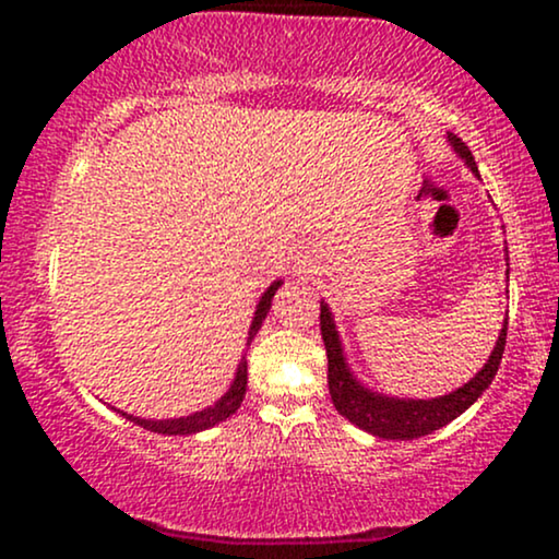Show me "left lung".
Instances as JSON below:
<instances>
[{
	"instance_id": "1",
	"label": "left lung",
	"mask_w": 559,
	"mask_h": 559,
	"mask_svg": "<svg viewBox=\"0 0 559 559\" xmlns=\"http://www.w3.org/2000/svg\"><path fill=\"white\" fill-rule=\"evenodd\" d=\"M447 141L452 144V150L457 152V157L463 159L467 168L478 173L476 159H473L465 141L454 136V133H447ZM507 278H510V262H507ZM320 333H323L325 355H329V391L338 415H344L346 420L355 423L362 431L378 436V439L409 441L439 431L447 423L460 418V415H463L473 402H478V396L491 386L493 376H497L499 370V362H502L507 320L502 331H499L497 344H493L484 368L460 389L449 391L444 396H433V400H407V396L381 394V391L365 386L360 378L355 376V370L349 368V362H346L336 320H333L331 307L325 305V301H320Z\"/></svg>"
}]
</instances>
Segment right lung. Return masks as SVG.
Returning <instances> with one entry per match:
<instances>
[{
	"instance_id": "add662e5",
	"label": "right lung",
	"mask_w": 559,
	"mask_h": 559,
	"mask_svg": "<svg viewBox=\"0 0 559 559\" xmlns=\"http://www.w3.org/2000/svg\"><path fill=\"white\" fill-rule=\"evenodd\" d=\"M281 284H284V281H273V284L265 288V294L260 297L258 307H254V318H252V325H249L247 346L252 344V338L258 336V331L262 329V320H265L267 312H271L273 297H275V292H278ZM243 394H247V355H243L239 360V368H236L234 381H230L226 394H223L215 404H210V407L199 409V413L183 415V418H168V420L136 418V415H128V413H123V409H118V413L123 415L126 420H131V423H136V426L146 428V431H155V433H163V436H189V433L207 431V428H213V426H217V423L230 418V415H234L236 409L241 407Z\"/></svg>"
}]
</instances>
